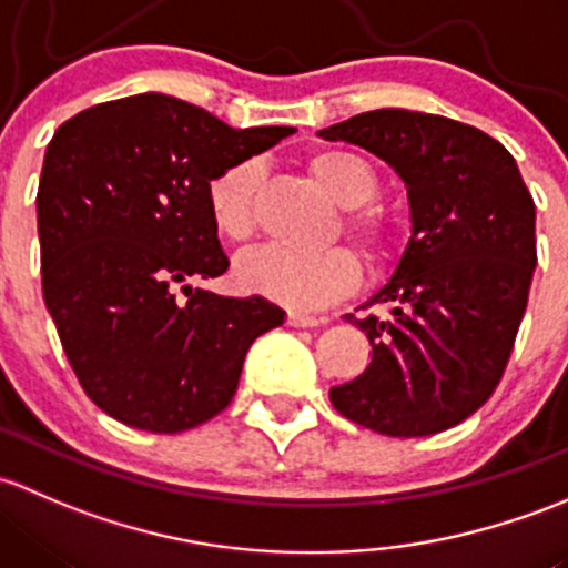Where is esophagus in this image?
Masks as SVG:
<instances>
[{"mask_svg":"<svg viewBox=\"0 0 568 568\" xmlns=\"http://www.w3.org/2000/svg\"><path fill=\"white\" fill-rule=\"evenodd\" d=\"M323 317H314V314H301V312H290L286 314V325L292 327H317L323 325Z\"/></svg>","mask_w":568,"mask_h":568,"instance_id":"obj_1","label":"esophagus"}]
</instances>
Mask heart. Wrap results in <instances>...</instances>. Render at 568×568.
Listing matches in <instances>:
<instances>
[{
    "label": "heart",
    "mask_w": 568,
    "mask_h": 568,
    "mask_svg": "<svg viewBox=\"0 0 568 568\" xmlns=\"http://www.w3.org/2000/svg\"><path fill=\"white\" fill-rule=\"evenodd\" d=\"M308 172L314 174L327 196L347 207L344 232L377 260L390 241L388 221L377 210L361 204L377 196L379 178L366 158L349 150L327 148L308 158ZM260 180L256 161L232 163L215 174L207 185V213L215 232L226 241L241 243L254 230V189ZM361 265L344 245L323 251H286L260 248L237 260L235 278L245 292H256L292 308H317L344 295L358 284Z\"/></svg>",
    "instance_id": "obj_1"
}]
</instances>
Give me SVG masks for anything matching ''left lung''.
<instances>
[{
  "label": "left lung",
  "instance_id": "8db88e82",
  "mask_svg": "<svg viewBox=\"0 0 568 568\" xmlns=\"http://www.w3.org/2000/svg\"><path fill=\"white\" fill-rule=\"evenodd\" d=\"M320 136L388 163L410 202L405 251L364 303L388 317L344 314L372 364L331 388L333 407L388 437L452 429L493 396L511 355L536 271L534 196L500 142L448 116L377 109Z\"/></svg>",
  "mask_w": 568,
  "mask_h": 568
}]
</instances>
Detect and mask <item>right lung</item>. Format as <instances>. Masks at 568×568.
<instances>
[{
  "label": "right lung",
  "instance_id": "add662e5",
  "mask_svg": "<svg viewBox=\"0 0 568 568\" xmlns=\"http://www.w3.org/2000/svg\"><path fill=\"white\" fill-rule=\"evenodd\" d=\"M292 133L237 131L163 92L57 128L38 189L43 301L81 388L111 418L155 435L194 429L232 402L254 338L284 323L265 297L191 282L230 267L210 180Z\"/></svg>",
  "mask_w": 568,
  "mask_h": 568
}]
</instances>
